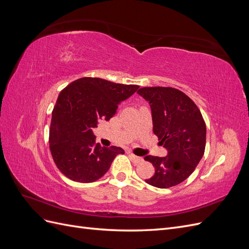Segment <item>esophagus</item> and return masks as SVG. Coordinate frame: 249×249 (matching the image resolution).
<instances>
[{
  "mask_svg": "<svg viewBox=\"0 0 249 249\" xmlns=\"http://www.w3.org/2000/svg\"><path fill=\"white\" fill-rule=\"evenodd\" d=\"M130 157H131L132 161H133L134 163H136V164H138V163H141V162L143 161V159H142L141 157H138V156L134 155V154H132V153H130Z\"/></svg>",
  "mask_w": 249,
  "mask_h": 249,
  "instance_id": "34e87169",
  "label": "esophagus"
}]
</instances>
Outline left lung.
Masks as SVG:
<instances>
[{
    "mask_svg": "<svg viewBox=\"0 0 249 249\" xmlns=\"http://www.w3.org/2000/svg\"><path fill=\"white\" fill-rule=\"evenodd\" d=\"M137 92L150 105L153 131L168 150L166 157H144L155 167V175L145 182L157 188L177 186L191 175L205 154V120L195 103L178 89L142 87Z\"/></svg>",
    "mask_w": 249,
    "mask_h": 249,
    "instance_id": "1",
    "label": "left lung"
}]
</instances>
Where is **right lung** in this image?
<instances>
[{
    "instance_id": "obj_1",
    "label": "right lung",
    "mask_w": 249,
    "mask_h": 249,
    "mask_svg": "<svg viewBox=\"0 0 249 249\" xmlns=\"http://www.w3.org/2000/svg\"><path fill=\"white\" fill-rule=\"evenodd\" d=\"M138 85L117 84L100 78H81L59 93L52 113L50 149L56 166L74 182L92 183L108 171L122 147H102L92 133L97 119L109 120L118 105Z\"/></svg>"
}]
</instances>
